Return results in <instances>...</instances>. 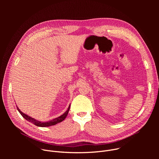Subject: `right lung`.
I'll list each match as a JSON object with an SVG mask.
<instances>
[{
  "instance_id": "obj_1",
  "label": "right lung",
  "mask_w": 159,
  "mask_h": 159,
  "mask_svg": "<svg viewBox=\"0 0 159 159\" xmlns=\"http://www.w3.org/2000/svg\"><path fill=\"white\" fill-rule=\"evenodd\" d=\"M70 104L69 105V107H68L67 110L63 113V115H61V116H60L58 118H56L52 120H50V121H45V122H42V121H38L27 115H26L25 113L22 112L19 109L18 107H17V109L18 110V111L19 112L20 114L22 115V116L23 117L25 120H26L27 121H28L29 122L35 125L36 126H39V127H48V126H53V125H57V123H59L61 121H63L65 118L67 116V115L68 113H69V109H70Z\"/></svg>"
}]
</instances>
